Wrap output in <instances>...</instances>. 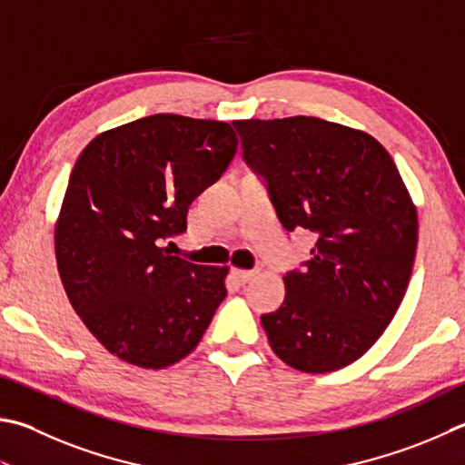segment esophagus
<instances>
[{"label": "esophagus", "mask_w": 465, "mask_h": 465, "mask_svg": "<svg viewBox=\"0 0 465 465\" xmlns=\"http://www.w3.org/2000/svg\"><path fill=\"white\" fill-rule=\"evenodd\" d=\"M256 274H258V270H242V268H233V270H232V276H233L238 282H242V284L252 281V278H254Z\"/></svg>", "instance_id": "obj_1"}]
</instances>
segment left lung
<instances>
[{
  "label": "left lung",
  "instance_id": "8db88e82",
  "mask_svg": "<svg viewBox=\"0 0 465 465\" xmlns=\"http://www.w3.org/2000/svg\"><path fill=\"white\" fill-rule=\"evenodd\" d=\"M246 163L264 176L286 232L315 233L302 272L262 315L284 364L325 374L372 348L399 311L415 264L417 207L370 134L313 115L235 120Z\"/></svg>",
  "mask_w": 465,
  "mask_h": 465
}]
</instances>
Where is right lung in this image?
<instances>
[{
  "instance_id": "obj_1",
  "label": "right lung",
  "mask_w": 465,
  "mask_h": 465,
  "mask_svg": "<svg viewBox=\"0 0 465 465\" xmlns=\"http://www.w3.org/2000/svg\"><path fill=\"white\" fill-rule=\"evenodd\" d=\"M238 150L227 122L156 114L93 138L54 225L58 274L74 313L122 361L146 370L197 348L230 266H199L163 248Z\"/></svg>"
}]
</instances>
